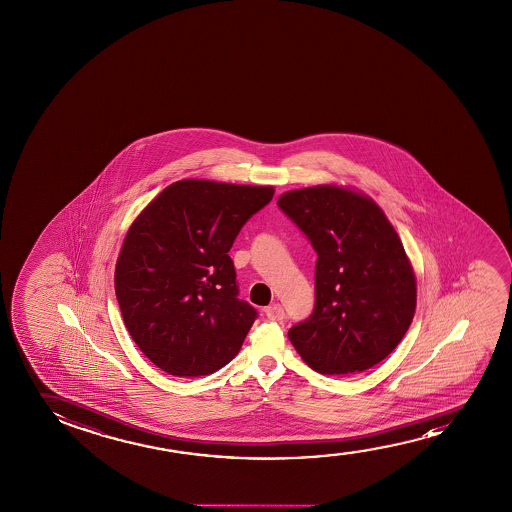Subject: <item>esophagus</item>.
<instances>
[{"mask_svg": "<svg viewBox=\"0 0 512 512\" xmlns=\"http://www.w3.org/2000/svg\"><path fill=\"white\" fill-rule=\"evenodd\" d=\"M266 316L269 320H273V322H280V320H283V316H285V311L281 308V304H271L266 309Z\"/></svg>", "mask_w": 512, "mask_h": 512, "instance_id": "obj_1", "label": "esophagus"}]
</instances>
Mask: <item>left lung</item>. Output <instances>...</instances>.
<instances>
[{
	"instance_id": "obj_1",
	"label": "left lung",
	"mask_w": 512,
	"mask_h": 512,
	"mask_svg": "<svg viewBox=\"0 0 512 512\" xmlns=\"http://www.w3.org/2000/svg\"><path fill=\"white\" fill-rule=\"evenodd\" d=\"M278 206L318 255L315 309L288 339L320 374L371 369L397 348L416 309L399 234L371 197L336 185L290 190Z\"/></svg>"
}]
</instances>
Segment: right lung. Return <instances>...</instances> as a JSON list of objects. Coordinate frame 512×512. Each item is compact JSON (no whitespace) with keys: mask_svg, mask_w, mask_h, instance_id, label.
Returning a JSON list of instances; mask_svg holds the SVG:
<instances>
[{"mask_svg":"<svg viewBox=\"0 0 512 512\" xmlns=\"http://www.w3.org/2000/svg\"><path fill=\"white\" fill-rule=\"evenodd\" d=\"M273 196V187L180 180L127 231L115 294L134 343L162 371L208 376L238 355L257 309L238 299L227 253Z\"/></svg>","mask_w":512,"mask_h":512,"instance_id":"right-lung-1","label":"right lung"}]
</instances>
